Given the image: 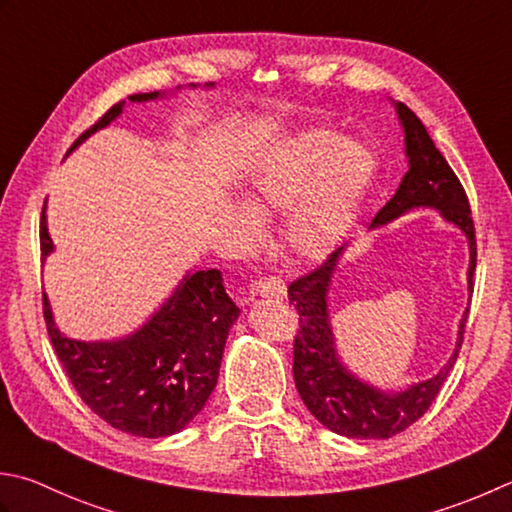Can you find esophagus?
<instances>
[{
    "mask_svg": "<svg viewBox=\"0 0 512 512\" xmlns=\"http://www.w3.org/2000/svg\"><path fill=\"white\" fill-rule=\"evenodd\" d=\"M255 290L262 297L284 299L286 297V282L282 277H262L259 282H255Z\"/></svg>",
    "mask_w": 512,
    "mask_h": 512,
    "instance_id": "1",
    "label": "esophagus"
}]
</instances>
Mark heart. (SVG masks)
<instances>
[{
  "mask_svg": "<svg viewBox=\"0 0 512 512\" xmlns=\"http://www.w3.org/2000/svg\"><path fill=\"white\" fill-rule=\"evenodd\" d=\"M373 175L375 159L364 144L310 130L257 164L246 195L257 213L288 210L286 248L295 257L319 259L348 233Z\"/></svg>",
  "mask_w": 512,
  "mask_h": 512,
  "instance_id": "1",
  "label": "heart"
}]
</instances>
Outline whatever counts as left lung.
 Masks as SVG:
<instances>
[{"label":"left lung","instance_id":"obj_1","mask_svg":"<svg viewBox=\"0 0 512 512\" xmlns=\"http://www.w3.org/2000/svg\"><path fill=\"white\" fill-rule=\"evenodd\" d=\"M395 108L404 126L410 168L402 184H399L397 193L375 215L373 226L393 222L395 217L408 213L410 208L426 206L439 210L444 219L462 228L468 237V288H473L477 242L466 190L413 110L402 102H397ZM339 253H342V248L330 253L326 262L310 270V273L297 277L288 286V299L299 315V330L293 344L295 386L310 413L333 433L353 439H388L402 433L410 424H415L435 402L450 368L457 362L459 348L464 342L468 310L464 313L462 324H459L453 357L433 379L410 386L402 393L377 390L350 375L335 355L326 295Z\"/></svg>","mask_w":512,"mask_h":512}]
</instances>
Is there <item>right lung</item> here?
<instances>
[{"instance_id":"1","label":"right lung","mask_w":512,"mask_h":512,"mask_svg":"<svg viewBox=\"0 0 512 512\" xmlns=\"http://www.w3.org/2000/svg\"><path fill=\"white\" fill-rule=\"evenodd\" d=\"M159 93L130 95L146 102ZM126 102L110 106L70 146L73 150L108 126ZM42 259L53 250L46 228V202L39 219ZM239 308L226 295L217 268L186 275L173 297L148 319V324L117 342H77L59 333L44 295V319L50 342L70 384L82 402L113 428L137 437H168L179 433L217 386L228 330Z\"/></svg>"}]
</instances>
